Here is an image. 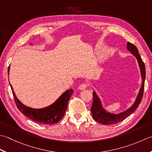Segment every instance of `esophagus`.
Masks as SVG:
<instances>
[{
	"label": "esophagus",
	"instance_id": "esophagus-1",
	"mask_svg": "<svg viewBox=\"0 0 152 152\" xmlns=\"http://www.w3.org/2000/svg\"><path fill=\"white\" fill-rule=\"evenodd\" d=\"M86 87H87V85L85 84V83H83V84H81L79 86V89L81 91V90H84V89L86 88Z\"/></svg>",
	"mask_w": 152,
	"mask_h": 152
}]
</instances>
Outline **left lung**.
I'll use <instances>...</instances> for the list:
<instances>
[{"label":"left lung","instance_id":"obj_1","mask_svg":"<svg viewBox=\"0 0 152 152\" xmlns=\"http://www.w3.org/2000/svg\"><path fill=\"white\" fill-rule=\"evenodd\" d=\"M126 48L129 52H131V54L134 56L137 60L142 79L140 88L139 90L137 96L132 106L126 110L118 113H111L105 109L103 106V104H102L101 99L98 96L96 92L93 91V93H92V94H93V102H92V105L91 108L92 115L96 121L103 124V125H111V124L118 123L122 121L124 119H125L126 117L131 115L137 109L142 99L145 79V69L144 64L143 61L142 60L140 54H138L137 48L134 45L128 42L127 45H126Z\"/></svg>","mask_w":152,"mask_h":152}]
</instances>
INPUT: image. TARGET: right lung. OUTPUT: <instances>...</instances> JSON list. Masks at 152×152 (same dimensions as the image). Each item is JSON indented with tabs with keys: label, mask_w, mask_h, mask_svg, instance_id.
Returning <instances> with one entry per match:
<instances>
[{
	"label": "right lung",
	"mask_w": 152,
	"mask_h": 152,
	"mask_svg": "<svg viewBox=\"0 0 152 152\" xmlns=\"http://www.w3.org/2000/svg\"><path fill=\"white\" fill-rule=\"evenodd\" d=\"M30 45H32L31 43ZM10 66L8 69V75L9 76ZM14 94L16 106L21 113L30 119L35 122H38L43 125H54L60 121V119L64 116L65 113L67 108L68 101L72 96L73 91L69 89L65 91L54 103L42 108H33L24 105L22 102L15 96L13 88L10 85Z\"/></svg>",
	"instance_id": "add662e5"
}]
</instances>
